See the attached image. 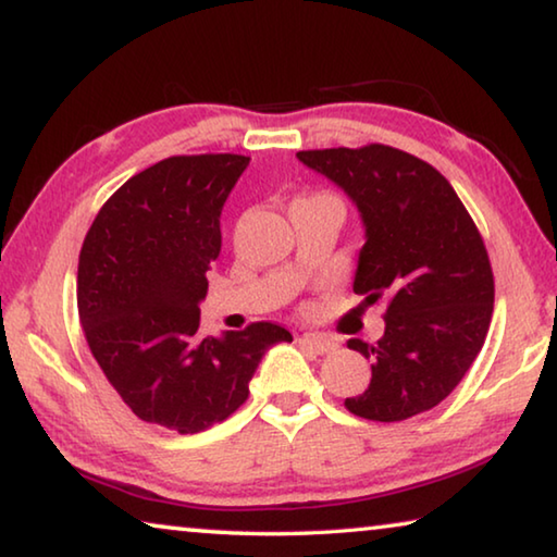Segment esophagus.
Returning <instances> with one entry per match:
<instances>
[{
	"instance_id": "obj_1",
	"label": "esophagus",
	"mask_w": 557,
	"mask_h": 557,
	"mask_svg": "<svg viewBox=\"0 0 557 557\" xmlns=\"http://www.w3.org/2000/svg\"><path fill=\"white\" fill-rule=\"evenodd\" d=\"M299 344L307 346L309 351H314V354H319V356H322V354H332L334 348H336V344L332 342V338L319 336V334H301Z\"/></svg>"
}]
</instances>
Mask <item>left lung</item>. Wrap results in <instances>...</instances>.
<instances>
[{
    "label": "left lung",
    "instance_id": "1",
    "mask_svg": "<svg viewBox=\"0 0 557 557\" xmlns=\"http://www.w3.org/2000/svg\"><path fill=\"white\" fill-rule=\"evenodd\" d=\"M297 159L342 188L363 223L354 292L369 305L388 297L379 342H346L371 361L369 388L346 408L375 422L435 408L492 324L494 275L474 221L435 166L400 149H314Z\"/></svg>",
    "mask_w": 557,
    "mask_h": 557
}]
</instances>
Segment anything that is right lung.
Listing matches in <instances>:
<instances>
[{
    "label": "right lung",
    "instance_id": "add662e5",
    "mask_svg": "<svg viewBox=\"0 0 557 557\" xmlns=\"http://www.w3.org/2000/svg\"><path fill=\"white\" fill-rule=\"evenodd\" d=\"M250 157H169L127 178L92 221L78 262V314L98 366L139 420L194 435L248 398L270 322L201 336L221 211Z\"/></svg>",
    "mask_w": 557,
    "mask_h": 557
}]
</instances>
